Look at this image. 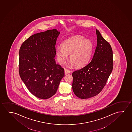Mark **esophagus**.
Instances as JSON below:
<instances>
[{
	"label": "esophagus",
	"mask_w": 132,
	"mask_h": 132,
	"mask_svg": "<svg viewBox=\"0 0 132 132\" xmlns=\"http://www.w3.org/2000/svg\"><path fill=\"white\" fill-rule=\"evenodd\" d=\"M70 73V71L69 70L67 69H64V73H65V75H66L68 73Z\"/></svg>",
	"instance_id": "esophagus-1"
}]
</instances>
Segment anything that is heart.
Instances as JSON below:
<instances>
[{"instance_id": "b5f03b06", "label": "heart", "mask_w": 132, "mask_h": 132, "mask_svg": "<svg viewBox=\"0 0 132 132\" xmlns=\"http://www.w3.org/2000/svg\"><path fill=\"white\" fill-rule=\"evenodd\" d=\"M93 44L84 37L76 36L67 39L56 50L58 60L64 62L69 54V60L75 67H79L87 62L91 56Z\"/></svg>"}]
</instances>
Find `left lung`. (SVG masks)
<instances>
[{"mask_svg":"<svg viewBox=\"0 0 132 132\" xmlns=\"http://www.w3.org/2000/svg\"><path fill=\"white\" fill-rule=\"evenodd\" d=\"M96 32L97 46L91 61L72 73L73 92L82 99L92 97L102 91L113 67L112 47L99 30H96Z\"/></svg>","mask_w":132,"mask_h":132,"instance_id":"left-lung-1","label":"left lung"}]
</instances>
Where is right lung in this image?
<instances>
[{
	"mask_svg": "<svg viewBox=\"0 0 132 132\" xmlns=\"http://www.w3.org/2000/svg\"><path fill=\"white\" fill-rule=\"evenodd\" d=\"M59 33L53 29L33 35L19 50L20 78L30 93L42 99L55 95L64 76V69L56 63L54 58Z\"/></svg>",
	"mask_w": 132,
	"mask_h": 132,
	"instance_id": "add662e5",
	"label": "right lung"
}]
</instances>
